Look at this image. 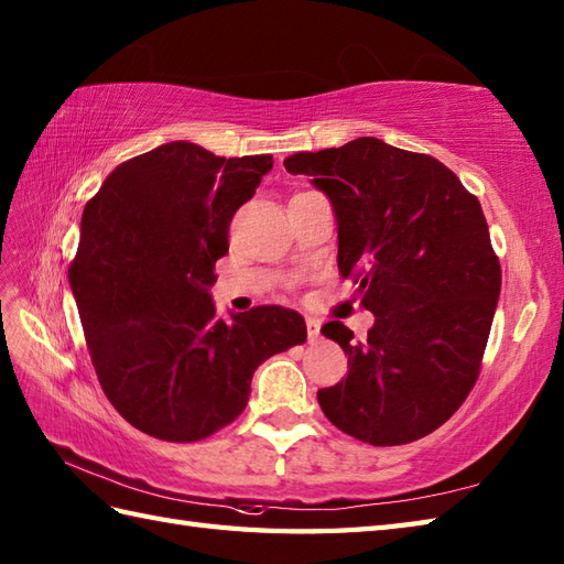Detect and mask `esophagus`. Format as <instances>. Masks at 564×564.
Instances as JSON below:
<instances>
[{
	"mask_svg": "<svg viewBox=\"0 0 564 564\" xmlns=\"http://www.w3.org/2000/svg\"><path fill=\"white\" fill-rule=\"evenodd\" d=\"M307 339L317 341L319 339V319L307 317Z\"/></svg>",
	"mask_w": 564,
	"mask_h": 564,
	"instance_id": "1",
	"label": "esophagus"
}]
</instances>
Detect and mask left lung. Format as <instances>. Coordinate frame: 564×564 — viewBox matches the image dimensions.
I'll use <instances>...</instances> for the list:
<instances>
[{
	"label": "left lung",
	"instance_id": "left-lung-1",
	"mask_svg": "<svg viewBox=\"0 0 564 564\" xmlns=\"http://www.w3.org/2000/svg\"><path fill=\"white\" fill-rule=\"evenodd\" d=\"M283 166L329 198L339 271L376 315L364 341L341 322L322 327L349 356L346 378L317 390L322 412L370 446L431 434L475 386L501 291L480 200L438 160L378 138Z\"/></svg>",
	"mask_w": 564,
	"mask_h": 564
}]
</instances>
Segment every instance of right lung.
Wrapping results in <instances>:
<instances>
[{
  "label": "right lung",
  "mask_w": 564,
  "mask_h": 564,
  "mask_svg": "<svg viewBox=\"0 0 564 564\" xmlns=\"http://www.w3.org/2000/svg\"><path fill=\"white\" fill-rule=\"evenodd\" d=\"M271 154L218 158L174 140L118 164L82 213L69 267L84 339L106 398L145 434L188 443L242 414L251 376L303 344L301 313L215 315V261Z\"/></svg>",
  "instance_id": "1"
}]
</instances>
